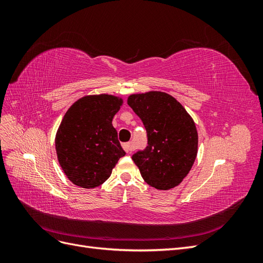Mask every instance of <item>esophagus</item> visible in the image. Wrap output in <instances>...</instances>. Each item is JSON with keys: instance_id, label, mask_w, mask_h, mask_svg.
<instances>
[{"instance_id": "esophagus-1", "label": "esophagus", "mask_w": 263, "mask_h": 263, "mask_svg": "<svg viewBox=\"0 0 263 263\" xmlns=\"http://www.w3.org/2000/svg\"><path fill=\"white\" fill-rule=\"evenodd\" d=\"M123 148H124V150L126 151L127 154H128V153H132L133 149H134L132 142H125V144H123Z\"/></svg>"}]
</instances>
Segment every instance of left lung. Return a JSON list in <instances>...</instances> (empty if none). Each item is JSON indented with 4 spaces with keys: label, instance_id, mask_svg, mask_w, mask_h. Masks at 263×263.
I'll use <instances>...</instances> for the list:
<instances>
[{
    "label": "left lung",
    "instance_id": "obj_1",
    "mask_svg": "<svg viewBox=\"0 0 263 263\" xmlns=\"http://www.w3.org/2000/svg\"><path fill=\"white\" fill-rule=\"evenodd\" d=\"M127 103L147 132V147L132 156L142 179L158 190L179 185L197 154L193 119L176 99L163 92L134 94Z\"/></svg>",
    "mask_w": 263,
    "mask_h": 263
}]
</instances>
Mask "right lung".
<instances>
[{
  "label": "right lung",
  "mask_w": 263,
  "mask_h": 263,
  "mask_svg": "<svg viewBox=\"0 0 263 263\" xmlns=\"http://www.w3.org/2000/svg\"><path fill=\"white\" fill-rule=\"evenodd\" d=\"M121 104L112 95H92L77 101L63 116L55 135V150L73 184L84 189L101 185L126 155L112 125Z\"/></svg>",
  "instance_id": "right-lung-1"
}]
</instances>
